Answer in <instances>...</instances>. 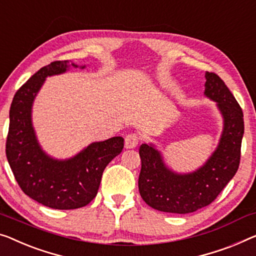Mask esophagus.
I'll list each match as a JSON object with an SVG mask.
<instances>
[{
	"instance_id": "34e87169",
	"label": "esophagus",
	"mask_w": 256,
	"mask_h": 256,
	"mask_svg": "<svg viewBox=\"0 0 256 256\" xmlns=\"http://www.w3.org/2000/svg\"><path fill=\"white\" fill-rule=\"evenodd\" d=\"M139 136L136 133H130L125 138V147L126 148H134L139 144Z\"/></svg>"
}]
</instances>
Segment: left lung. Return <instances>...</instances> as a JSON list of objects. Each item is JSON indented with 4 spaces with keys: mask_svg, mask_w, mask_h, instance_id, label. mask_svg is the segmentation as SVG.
<instances>
[{
    "mask_svg": "<svg viewBox=\"0 0 256 256\" xmlns=\"http://www.w3.org/2000/svg\"><path fill=\"white\" fill-rule=\"evenodd\" d=\"M204 95L216 102L223 131L206 163L192 172L179 174L166 164L152 144H142L139 155V192L144 201L160 212L188 214L210 204L237 172L244 136V115L234 95L216 74L206 72Z\"/></svg>",
    "mask_w": 256,
    "mask_h": 256,
    "instance_id": "8db88e82",
    "label": "left lung"
}]
</instances>
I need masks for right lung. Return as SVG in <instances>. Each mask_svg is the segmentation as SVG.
Here are the masks:
<instances>
[{"instance_id": "1", "label": "right lung", "mask_w": 256, "mask_h": 256, "mask_svg": "<svg viewBox=\"0 0 256 256\" xmlns=\"http://www.w3.org/2000/svg\"><path fill=\"white\" fill-rule=\"evenodd\" d=\"M68 60H55L41 68L14 94L6 154L14 176L26 196L52 209H76L96 196L106 166L124 147L122 136L95 141L70 158L48 155L38 141L32 123V106L47 77L62 74ZM86 66H80L82 68Z\"/></svg>"}]
</instances>
